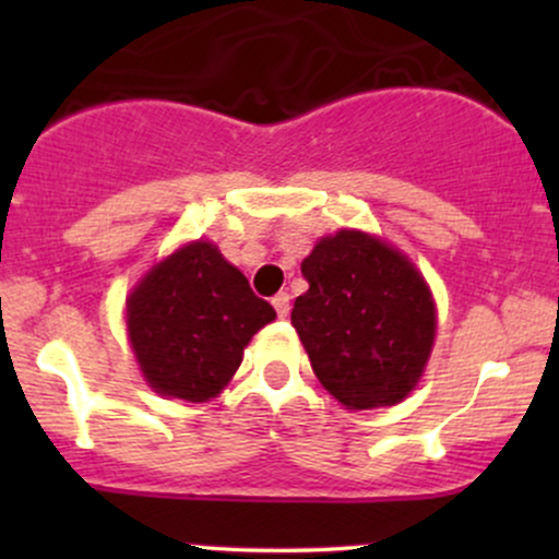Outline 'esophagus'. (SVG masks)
Segmentation results:
<instances>
[{"label": "esophagus", "mask_w": 559, "mask_h": 559, "mask_svg": "<svg viewBox=\"0 0 559 559\" xmlns=\"http://www.w3.org/2000/svg\"><path fill=\"white\" fill-rule=\"evenodd\" d=\"M288 294L286 292H278L273 297V307H275V312H278V318H288V310H292V307H288Z\"/></svg>", "instance_id": "34e87169"}]
</instances>
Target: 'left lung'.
I'll use <instances>...</instances> for the list:
<instances>
[{
    "label": "left lung",
    "instance_id": "8db88e82",
    "mask_svg": "<svg viewBox=\"0 0 559 559\" xmlns=\"http://www.w3.org/2000/svg\"><path fill=\"white\" fill-rule=\"evenodd\" d=\"M292 325L318 381L346 409L402 402L436 338V305L418 267L362 230L323 236L305 262Z\"/></svg>",
    "mask_w": 559,
    "mask_h": 559
}]
</instances>
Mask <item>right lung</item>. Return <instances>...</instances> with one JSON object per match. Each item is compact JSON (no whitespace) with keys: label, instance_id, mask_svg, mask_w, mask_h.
<instances>
[{"label":"right lung","instance_id":"right-lung-1","mask_svg":"<svg viewBox=\"0 0 559 559\" xmlns=\"http://www.w3.org/2000/svg\"><path fill=\"white\" fill-rule=\"evenodd\" d=\"M273 318L247 275L202 239L157 262L126 299L128 338L146 383L186 402L221 394L243 346Z\"/></svg>","mask_w":559,"mask_h":559}]
</instances>
